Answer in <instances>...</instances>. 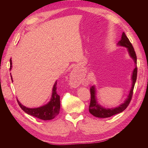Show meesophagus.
<instances>
[{
	"mask_svg": "<svg viewBox=\"0 0 148 148\" xmlns=\"http://www.w3.org/2000/svg\"><path fill=\"white\" fill-rule=\"evenodd\" d=\"M76 74H77V71H73V72L71 73V77H72L71 78L75 79V83H77L76 82H77V79H78V76H76V75H77Z\"/></svg>",
	"mask_w": 148,
	"mask_h": 148,
	"instance_id": "esophagus-1",
	"label": "esophagus"
}]
</instances>
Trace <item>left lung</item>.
Segmentation results:
<instances>
[{
	"label": "left lung",
	"instance_id": "left-lung-1",
	"mask_svg": "<svg viewBox=\"0 0 148 148\" xmlns=\"http://www.w3.org/2000/svg\"><path fill=\"white\" fill-rule=\"evenodd\" d=\"M120 46H125L128 49V52L130 55L133 58V59L135 62L136 64L135 69H134L133 75H132V86L131 88L130 92L129 95L128 96V98L122 104L119 106L118 107H115L114 109H104L101 106L97 104V102H96V89L95 86H92L90 87V94H91V101L90 104H89V111L92 115L95 116L96 117L99 118H107L110 117L111 116L114 115L115 114H119L122 112L125 109H126L127 107L128 106L129 104L130 103V101L132 99L133 94V89L134 86H135V82L137 78V71H138V68L136 65V52L135 51L132 43L130 41L128 38L127 37L126 34L123 32L122 33V39L118 43Z\"/></svg>",
	"mask_w": 148,
	"mask_h": 148
}]
</instances>
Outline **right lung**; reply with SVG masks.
<instances>
[{"mask_svg":"<svg viewBox=\"0 0 148 148\" xmlns=\"http://www.w3.org/2000/svg\"><path fill=\"white\" fill-rule=\"evenodd\" d=\"M10 70L12 69V59H10ZM12 81L13 82L12 77L11 76ZM18 104L21 107V109L23 110L26 114L30 115H32L33 117L38 118L39 119L44 120H49L53 119L54 117L59 114L60 112V96L57 92V82L53 85V88L52 89V95L51 101L47 104L42 106L39 108L35 109H30L27 108L22 105L21 103L17 100Z\"/></svg>","mask_w":148,"mask_h":148,"instance_id":"obj_1","label":"right lung"}]
</instances>
